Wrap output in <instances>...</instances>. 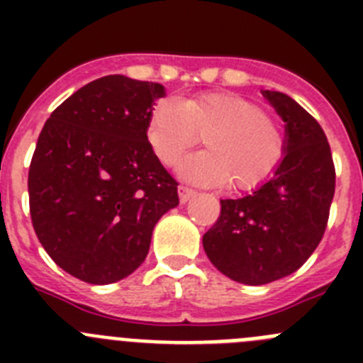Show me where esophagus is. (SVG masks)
<instances>
[{
  "mask_svg": "<svg viewBox=\"0 0 363 363\" xmlns=\"http://www.w3.org/2000/svg\"><path fill=\"white\" fill-rule=\"evenodd\" d=\"M178 192H179V200L184 201V203L196 196V191H194L192 187H189V185H179Z\"/></svg>",
  "mask_w": 363,
  "mask_h": 363,
  "instance_id": "1",
  "label": "esophagus"
}]
</instances>
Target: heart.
<instances>
[{
  "instance_id": "heart-1",
  "label": "heart",
  "mask_w": 363,
  "mask_h": 363,
  "mask_svg": "<svg viewBox=\"0 0 363 363\" xmlns=\"http://www.w3.org/2000/svg\"><path fill=\"white\" fill-rule=\"evenodd\" d=\"M203 134L207 150L178 165L184 178L201 185L233 184L249 191L272 176L284 158V134L258 105L230 92H205L162 99L147 121V140L165 165H172Z\"/></svg>"
}]
</instances>
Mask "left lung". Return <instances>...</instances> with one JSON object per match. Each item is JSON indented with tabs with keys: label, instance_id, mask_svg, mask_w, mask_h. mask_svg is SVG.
<instances>
[{
	"label": "left lung",
	"instance_id": "8db88e82",
	"mask_svg": "<svg viewBox=\"0 0 363 363\" xmlns=\"http://www.w3.org/2000/svg\"><path fill=\"white\" fill-rule=\"evenodd\" d=\"M285 123L284 158L269 179L236 200L203 234L205 255L230 280L264 285L306 264L325 233L335 196L331 147L320 123L291 96L262 91Z\"/></svg>",
	"mask_w": 363,
	"mask_h": 363
}]
</instances>
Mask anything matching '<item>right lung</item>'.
Here are the masks:
<instances>
[{
  "instance_id": "obj_1",
  "label": "right lung",
  "mask_w": 363,
  "mask_h": 363,
  "mask_svg": "<svg viewBox=\"0 0 363 363\" xmlns=\"http://www.w3.org/2000/svg\"><path fill=\"white\" fill-rule=\"evenodd\" d=\"M165 86L111 74L67 98L45 123L28 169L32 225L65 272L120 281L147 258L178 184L147 140Z\"/></svg>"
}]
</instances>
